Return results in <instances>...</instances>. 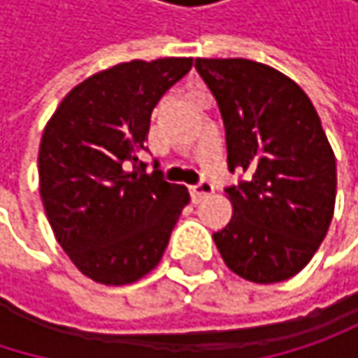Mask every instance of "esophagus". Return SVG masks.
Instances as JSON below:
<instances>
[{"mask_svg": "<svg viewBox=\"0 0 358 358\" xmlns=\"http://www.w3.org/2000/svg\"><path fill=\"white\" fill-rule=\"evenodd\" d=\"M213 192V184L211 182H207V180H201L199 184H194V186H190V199H192V203H201L205 196H209Z\"/></svg>", "mask_w": 358, "mask_h": 358, "instance_id": "34e87169", "label": "esophagus"}]
</instances>
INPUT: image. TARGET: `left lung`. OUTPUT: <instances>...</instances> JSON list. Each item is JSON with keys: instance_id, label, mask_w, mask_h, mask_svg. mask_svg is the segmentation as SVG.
I'll use <instances>...</instances> for the list:
<instances>
[{"instance_id": "obj_1", "label": "left lung", "mask_w": 358, "mask_h": 358, "mask_svg": "<svg viewBox=\"0 0 358 358\" xmlns=\"http://www.w3.org/2000/svg\"><path fill=\"white\" fill-rule=\"evenodd\" d=\"M194 68L226 126V188L234 215L213 234L226 265L255 284L296 275L320 249L336 203V157L307 93L282 72L243 57Z\"/></svg>"}]
</instances>
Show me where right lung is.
Listing matches in <instances>:
<instances>
[{
	"mask_svg": "<svg viewBox=\"0 0 358 358\" xmlns=\"http://www.w3.org/2000/svg\"><path fill=\"white\" fill-rule=\"evenodd\" d=\"M190 57L132 59L74 87L45 126L38 184L59 247L91 280L124 286L162 259L188 190L138 162L151 111Z\"/></svg>",
	"mask_w": 358,
	"mask_h": 358,
	"instance_id": "1",
	"label": "right lung"
}]
</instances>
